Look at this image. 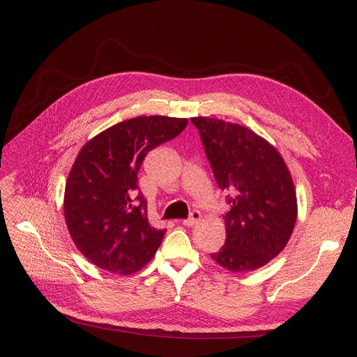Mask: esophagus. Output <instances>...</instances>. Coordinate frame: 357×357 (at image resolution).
<instances>
[{"instance_id":"obj_1","label":"esophagus","mask_w":357,"mask_h":357,"mask_svg":"<svg viewBox=\"0 0 357 357\" xmlns=\"http://www.w3.org/2000/svg\"><path fill=\"white\" fill-rule=\"evenodd\" d=\"M199 220H201V213H199V211H197V210H194V211L190 214V217H188V218L183 220V226H186V227H192L194 224H197Z\"/></svg>"}]
</instances>
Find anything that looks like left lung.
I'll return each mask as SVG.
<instances>
[{
  "label": "left lung",
  "instance_id": "obj_1",
  "mask_svg": "<svg viewBox=\"0 0 357 357\" xmlns=\"http://www.w3.org/2000/svg\"><path fill=\"white\" fill-rule=\"evenodd\" d=\"M220 190L229 192L226 243L211 253L230 272L256 271L284 250L294 231L296 194L285 160L240 124L192 117Z\"/></svg>",
  "mask_w": 357,
  "mask_h": 357
}]
</instances>
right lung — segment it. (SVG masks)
Returning a JSON list of instances; mask_svg holds the SVG:
<instances>
[{
  "mask_svg": "<svg viewBox=\"0 0 357 357\" xmlns=\"http://www.w3.org/2000/svg\"><path fill=\"white\" fill-rule=\"evenodd\" d=\"M186 124V119L142 116L104 130L81 149L63 210L75 246L91 264L128 275L156 255L166 230L149 224L137 174L150 150L175 139Z\"/></svg>",
  "mask_w": 357,
  "mask_h": 357,
  "instance_id": "right-lung-1",
  "label": "right lung"
}]
</instances>
